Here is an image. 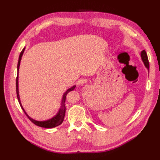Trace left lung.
Listing matches in <instances>:
<instances>
[{"label":"left lung","mask_w":160,"mask_h":160,"mask_svg":"<svg viewBox=\"0 0 160 160\" xmlns=\"http://www.w3.org/2000/svg\"><path fill=\"white\" fill-rule=\"evenodd\" d=\"M141 57H142V60H143V62L144 63V65L146 66V67H147L148 69H149V62H148V56H147V52H145V50H143L141 52Z\"/></svg>","instance_id":"obj_1"}]
</instances>
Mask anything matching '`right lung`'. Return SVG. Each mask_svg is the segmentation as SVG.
I'll return each mask as SVG.
<instances>
[{"label": "right lung", "mask_w": 160, "mask_h": 160, "mask_svg": "<svg viewBox=\"0 0 160 160\" xmlns=\"http://www.w3.org/2000/svg\"><path fill=\"white\" fill-rule=\"evenodd\" d=\"M25 49L24 48L22 52H20V54L19 56V58H18V65H17V71H18V74H17V77H16V94H17V98H18V100L19 102V104L21 107L22 109L23 110L24 113H25V115L28 116V118L29 119V120L31 121L32 122H33V124H36L38 127H43V128H53L58 127L60 124H61L62 123V122L64 120V115H65V111H66V108H65V100H66V96L67 93L71 91H73V89H75V87L76 86H73L70 89H68L65 93H64V96L62 97V104H61V107L60 108V110L58 111V113L56 115L55 117H53V118L50 119L49 120L47 121H36L33 120L31 118H29L28 114L25 113V110L23 109V108L21 105V103H20V98H19V94H18V70H19V67H20V60H21V58L23 54L24 51H25Z\"/></svg>", "instance_id": "obj_1"}]
</instances>
